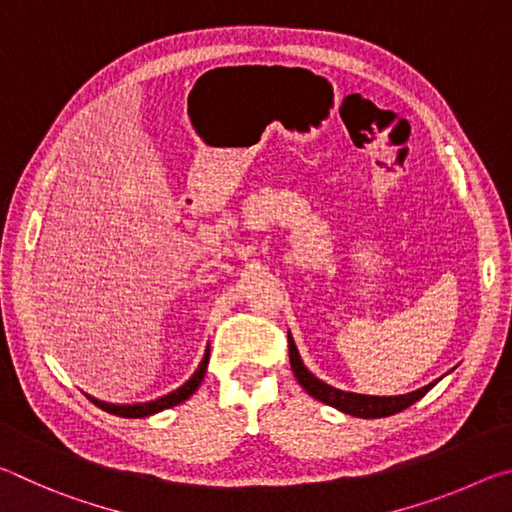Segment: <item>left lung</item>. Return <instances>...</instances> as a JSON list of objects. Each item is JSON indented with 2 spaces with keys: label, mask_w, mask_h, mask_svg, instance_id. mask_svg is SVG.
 <instances>
[{
  "label": "left lung",
  "mask_w": 512,
  "mask_h": 512,
  "mask_svg": "<svg viewBox=\"0 0 512 512\" xmlns=\"http://www.w3.org/2000/svg\"><path fill=\"white\" fill-rule=\"evenodd\" d=\"M289 361L298 384L305 388L311 397H316L318 402L334 406V409H339L343 413L354 415V418H388V415H395L404 409H409L413 402H418L420 397L427 395L431 388L436 386V381H433V384L420 388V391H413L409 395H397V397H375V395H357V393L339 391V388L327 386L325 381H320L318 377L311 375L305 366H302L300 354L296 350V343L291 339V334H289Z\"/></svg>",
  "instance_id": "8db88e82"
}]
</instances>
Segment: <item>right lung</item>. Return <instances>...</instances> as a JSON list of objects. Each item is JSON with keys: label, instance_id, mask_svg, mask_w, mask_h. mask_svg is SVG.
<instances>
[{"label": "right lung", "instance_id": "obj_1", "mask_svg": "<svg viewBox=\"0 0 512 512\" xmlns=\"http://www.w3.org/2000/svg\"><path fill=\"white\" fill-rule=\"evenodd\" d=\"M207 361H210V350L205 352V357L201 361V366L196 368V372L192 375V379L185 381L183 386L176 388V391L160 397V400H153V402H146V404H131V406H117V404H106V402H99V400H90L99 406L101 411L112 413V415H119V418H146V415H153L158 411L164 409H171V406H176L180 402H185L189 395H192L198 386H201L203 375H205V368H207Z\"/></svg>", "mask_w": 512, "mask_h": 512}]
</instances>
